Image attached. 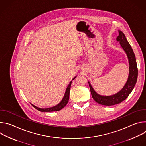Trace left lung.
Listing matches in <instances>:
<instances>
[{"instance_id":"left-lung-1","label":"left lung","mask_w":146,"mask_h":146,"mask_svg":"<svg viewBox=\"0 0 146 146\" xmlns=\"http://www.w3.org/2000/svg\"><path fill=\"white\" fill-rule=\"evenodd\" d=\"M118 32L119 36L117 37V40L119 41L121 46L126 52L129 60V76L125 85L124 86L122 89L117 94L110 96H103L99 95L95 91L90 82L88 81L91 93L93 99L95 102L102 105L112 106L125 100L132 91L137 79L138 69L133 51L127 41L124 33L121 31H118Z\"/></svg>"}]
</instances>
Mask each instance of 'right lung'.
Listing matches in <instances>:
<instances>
[{
    "instance_id": "right-lung-1",
    "label": "right lung",
    "mask_w": 146,
    "mask_h": 146,
    "mask_svg": "<svg viewBox=\"0 0 146 146\" xmlns=\"http://www.w3.org/2000/svg\"><path fill=\"white\" fill-rule=\"evenodd\" d=\"M76 77H74L72 80H73ZM71 84H72V81L70 82V83L69 84L66 90V92L65 94V95L63 98V99H62V100L60 101V102L58 104V105L52 107V108H46V109H41V108H37L36 106H35V105H31L35 108L37 110L41 111V112H51V111H59L60 110H61L62 109H63L69 101V94H70V87H71Z\"/></svg>"
}]
</instances>
